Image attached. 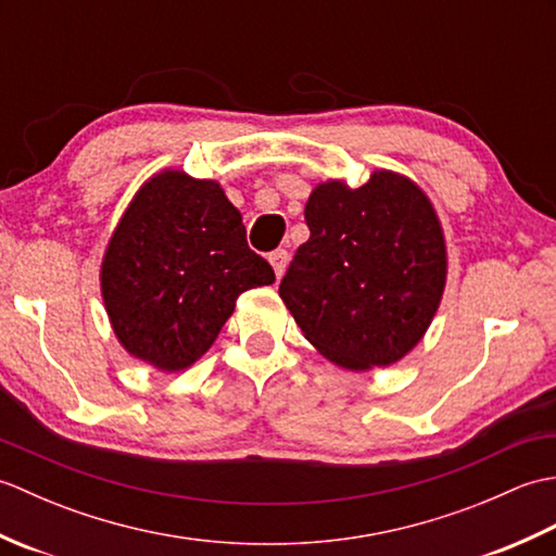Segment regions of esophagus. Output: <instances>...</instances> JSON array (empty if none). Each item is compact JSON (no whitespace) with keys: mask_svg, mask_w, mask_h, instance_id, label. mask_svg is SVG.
I'll use <instances>...</instances> for the list:
<instances>
[{"mask_svg":"<svg viewBox=\"0 0 556 556\" xmlns=\"http://www.w3.org/2000/svg\"><path fill=\"white\" fill-rule=\"evenodd\" d=\"M269 265L275 267V275H277V279H281V275H285V269H287V265H289V253L285 251V248H279V251H275V253H269Z\"/></svg>","mask_w":556,"mask_h":556,"instance_id":"obj_1","label":"esophagus"}]
</instances>
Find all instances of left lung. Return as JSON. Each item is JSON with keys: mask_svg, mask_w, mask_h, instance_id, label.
<instances>
[{"mask_svg": "<svg viewBox=\"0 0 556 556\" xmlns=\"http://www.w3.org/2000/svg\"><path fill=\"white\" fill-rule=\"evenodd\" d=\"M279 296L303 337L346 370L401 361L428 332L446 285L442 224L420 188L377 169L358 188L325 181L305 203Z\"/></svg>", "mask_w": 556, "mask_h": 556, "instance_id": "8db88e82", "label": "left lung"}]
</instances>
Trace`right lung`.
I'll return each mask as SVG.
<instances>
[{"label": "right lung", "mask_w": 556, "mask_h": 556, "mask_svg": "<svg viewBox=\"0 0 556 556\" xmlns=\"http://www.w3.org/2000/svg\"><path fill=\"white\" fill-rule=\"evenodd\" d=\"M275 269L248 248L241 212L217 181L164 169L116 224L100 287L119 344L164 372L186 370L215 344L243 291Z\"/></svg>", "instance_id": "add662e5"}]
</instances>
